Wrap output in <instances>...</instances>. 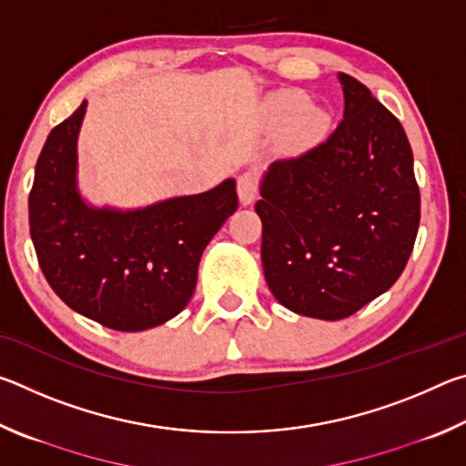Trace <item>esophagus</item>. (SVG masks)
I'll use <instances>...</instances> for the list:
<instances>
[{
    "instance_id": "34e87169",
    "label": "esophagus",
    "mask_w": 466,
    "mask_h": 466,
    "mask_svg": "<svg viewBox=\"0 0 466 466\" xmlns=\"http://www.w3.org/2000/svg\"><path fill=\"white\" fill-rule=\"evenodd\" d=\"M258 178L255 172H244L238 177V199L242 205H250L257 199Z\"/></svg>"
}]
</instances>
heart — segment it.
I'll list each match as a JSON object with an SVG mask.
<instances>
[{
  "label": "heart",
  "mask_w": 466,
  "mask_h": 466,
  "mask_svg": "<svg viewBox=\"0 0 466 466\" xmlns=\"http://www.w3.org/2000/svg\"><path fill=\"white\" fill-rule=\"evenodd\" d=\"M267 113L273 121L289 123L298 141L319 139L329 127V115L320 106H309V96L299 90L279 92L267 102Z\"/></svg>",
  "instance_id": "b5f03b06"
}]
</instances>
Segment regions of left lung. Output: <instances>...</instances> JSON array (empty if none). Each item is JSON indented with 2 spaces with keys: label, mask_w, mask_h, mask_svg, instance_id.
I'll use <instances>...</instances> for the list:
<instances>
[{
  "label": "left lung",
  "mask_w": 466,
  "mask_h": 466,
  "mask_svg": "<svg viewBox=\"0 0 466 466\" xmlns=\"http://www.w3.org/2000/svg\"><path fill=\"white\" fill-rule=\"evenodd\" d=\"M343 121L306 152L275 160L255 209L278 302L339 320L400 278L420 228V187L403 125L356 77L339 74Z\"/></svg>",
  "instance_id": "obj_1"
}]
</instances>
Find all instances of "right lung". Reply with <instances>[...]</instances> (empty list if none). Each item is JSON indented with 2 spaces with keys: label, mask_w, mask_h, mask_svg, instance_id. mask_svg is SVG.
Here are the masks:
<instances>
[{
  "label": "right lung",
  "mask_w": 466,
  "mask_h": 466,
  "mask_svg": "<svg viewBox=\"0 0 466 466\" xmlns=\"http://www.w3.org/2000/svg\"><path fill=\"white\" fill-rule=\"evenodd\" d=\"M86 100L46 137L28 195L38 265L69 309L115 330H146L185 309L205 247L238 209L234 178L144 209L90 208L77 191Z\"/></svg>",
  "instance_id": "add662e5"
}]
</instances>
